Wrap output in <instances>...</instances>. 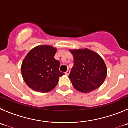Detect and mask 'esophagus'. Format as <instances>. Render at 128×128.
Listing matches in <instances>:
<instances>
[{"instance_id": "obj_1", "label": "esophagus", "mask_w": 128, "mask_h": 128, "mask_svg": "<svg viewBox=\"0 0 128 128\" xmlns=\"http://www.w3.org/2000/svg\"><path fill=\"white\" fill-rule=\"evenodd\" d=\"M66 76H69V74H70V70H68V71H66Z\"/></svg>"}]
</instances>
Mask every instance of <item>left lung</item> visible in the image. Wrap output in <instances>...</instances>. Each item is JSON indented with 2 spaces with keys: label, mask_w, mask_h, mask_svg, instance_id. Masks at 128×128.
<instances>
[{
  "label": "left lung",
  "mask_w": 128,
  "mask_h": 128,
  "mask_svg": "<svg viewBox=\"0 0 128 128\" xmlns=\"http://www.w3.org/2000/svg\"><path fill=\"white\" fill-rule=\"evenodd\" d=\"M74 57V66L69 78L74 88L82 93L98 89L107 74V66L97 53L88 48L70 50Z\"/></svg>",
  "instance_id": "obj_1"
}]
</instances>
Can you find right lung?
<instances>
[{
  "instance_id": "obj_1",
  "label": "right lung",
  "mask_w": 128,
  "mask_h": 128,
  "mask_svg": "<svg viewBox=\"0 0 128 128\" xmlns=\"http://www.w3.org/2000/svg\"><path fill=\"white\" fill-rule=\"evenodd\" d=\"M57 48L51 45H38L26 55L21 65V73L26 84L34 91L46 93L54 89L59 77L60 62L55 59Z\"/></svg>"
}]
</instances>
